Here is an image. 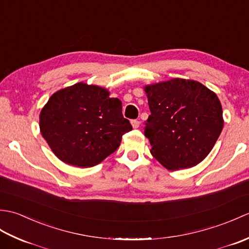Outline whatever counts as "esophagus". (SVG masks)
Segmentation results:
<instances>
[{
  "instance_id": "obj_1",
  "label": "esophagus",
  "mask_w": 249,
  "mask_h": 249,
  "mask_svg": "<svg viewBox=\"0 0 249 249\" xmlns=\"http://www.w3.org/2000/svg\"><path fill=\"white\" fill-rule=\"evenodd\" d=\"M131 125H133L134 128H138L139 125H140V122L138 120H133V121H131Z\"/></svg>"
}]
</instances>
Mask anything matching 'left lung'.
Masks as SVG:
<instances>
[{
  "mask_svg": "<svg viewBox=\"0 0 249 249\" xmlns=\"http://www.w3.org/2000/svg\"><path fill=\"white\" fill-rule=\"evenodd\" d=\"M144 91L151 111L144 135L153 157L169 170L198 165L224 127L217 95L202 83L181 78L145 86Z\"/></svg>",
  "mask_w": 249,
  "mask_h": 249,
  "instance_id": "obj_1",
  "label": "left lung"
}]
</instances>
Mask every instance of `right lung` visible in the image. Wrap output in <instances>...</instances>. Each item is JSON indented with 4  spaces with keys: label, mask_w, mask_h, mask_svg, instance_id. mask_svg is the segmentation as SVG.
<instances>
[{
    "label": "right lung",
    "mask_w": 249,
    "mask_h": 249,
    "mask_svg": "<svg viewBox=\"0 0 249 249\" xmlns=\"http://www.w3.org/2000/svg\"><path fill=\"white\" fill-rule=\"evenodd\" d=\"M98 86L79 82L62 89L41 109L39 128L54 155L68 165H98L120 146L133 127L119 98Z\"/></svg>",
    "instance_id": "add662e5"
}]
</instances>
